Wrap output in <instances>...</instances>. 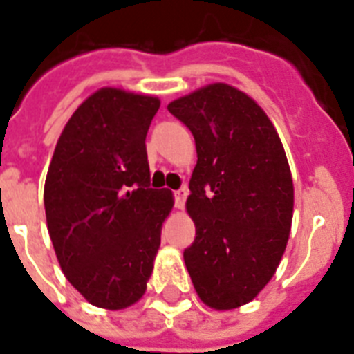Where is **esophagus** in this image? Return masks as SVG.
I'll return each mask as SVG.
<instances>
[{
    "label": "esophagus",
    "instance_id": "1",
    "mask_svg": "<svg viewBox=\"0 0 354 354\" xmlns=\"http://www.w3.org/2000/svg\"><path fill=\"white\" fill-rule=\"evenodd\" d=\"M187 194H189V191H187L185 187H182V189L174 191V205H176L178 209H183V207H185Z\"/></svg>",
    "mask_w": 354,
    "mask_h": 354
}]
</instances>
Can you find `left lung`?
<instances>
[{
    "label": "left lung",
    "instance_id": "obj_1",
    "mask_svg": "<svg viewBox=\"0 0 354 354\" xmlns=\"http://www.w3.org/2000/svg\"><path fill=\"white\" fill-rule=\"evenodd\" d=\"M194 136L198 162L187 211L196 225L183 251L203 304L234 309L277 271L292 220V178L271 120L242 91L214 83L167 105Z\"/></svg>",
    "mask_w": 354,
    "mask_h": 354
}]
</instances>
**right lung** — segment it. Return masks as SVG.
<instances>
[{
  "label": "right lung",
  "mask_w": 354,
  "mask_h": 354,
  "mask_svg": "<svg viewBox=\"0 0 354 354\" xmlns=\"http://www.w3.org/2000/svg\"><path fill=\"white\" fill-rule=\"evenodd\" d=\"M160 100L102 88L76 109L54 149L45 214L67 280L93 306L123 309L143 297L172 209L151 189L145 136Z\"/></svg>",
  "instance_id": "obj_1"
}]
</instances>
